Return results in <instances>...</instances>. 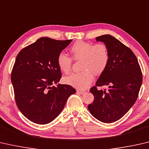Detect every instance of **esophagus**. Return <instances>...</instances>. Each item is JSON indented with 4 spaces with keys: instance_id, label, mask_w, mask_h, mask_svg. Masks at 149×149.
Segmentation results:
<instances>
[{
    "instance_id": "esophagus-1",
    "label": "esophagus",
    "mask_w": 149,
    "mask_h": 149,
    "mask_svg": "<svg viewBox=\"0 0 149 149\" xmlns=\"http://www.w3.org/2000/svg\"><path fill=\"white\" fill-rule=\"evenodd\" d=\"M77 93L80 94H84L86 92H85V91H80V90H77Z\"/></svg>"
}]
</instances>
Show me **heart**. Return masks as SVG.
Wrapping results in <instances>:
<instances>
[{
	"instance_id": "b5f03b06",
	"label": "heart",
	"mask_w": 149,
	"mask_h": 149,
	"mask_svg": "<svg viewBox=\"0 0 149 149\" xmlns=\"http://www.w3.org/2000/svg\"><path fill=\"white\" fill-rule=\"evenodd\" d=\"M70 53L74 60H82L83 71L73 73L64 79L67 84L80 90L87 88L94 80V74L99 75L104 71L109 61V52L104 44L94 45L79 41L70 48ZM72 58L64 53L57 56V65L63 72L67 74L71 70Z\"/></svg>"
}]
</instances>
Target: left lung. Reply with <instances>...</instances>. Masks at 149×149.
Masks as SVG:
<instances>
[{"label":"left lung","instance_id":"1","mask_svg":"<svg viewBox=\"0 0 149 149\" xmlns=\"http://www.w3.org/2000/svg\"><path fill=\"white\" fill-rule=\"evenodd\" d=\"M103 42L109 52L108 65L96 86H108L106 91L91 88L94 100L88 106L97 120L112 123L121 119L131 109L138 97L143 75L137 58L130 48L109 34L96 38Z\"/></svg>","mask_w":149,"mask_h":149}]
</instances>
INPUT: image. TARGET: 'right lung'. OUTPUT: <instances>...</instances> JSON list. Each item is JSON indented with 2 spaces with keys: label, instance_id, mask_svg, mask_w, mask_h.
I'll return each instance as SVG.
<instances>
[{
  "label": "right lung",
  "instance_id": "obj_1",
  "mask_svg": "<svg viewBox=\"0 0 149 149\" xmlns=\"http://www.w3.org/2000/svg\"><path fill=\"white\" fill-rule=\"evenodd\" d=\"M72 40L41 38L18 54L11 74L16 102L23 115L33 123L52 122L62 111L74 88L58 84L61 72L57 56Z\"/></svg>",
  "mask_w": 149,
  "mask_h": 149
}]
</instances>
